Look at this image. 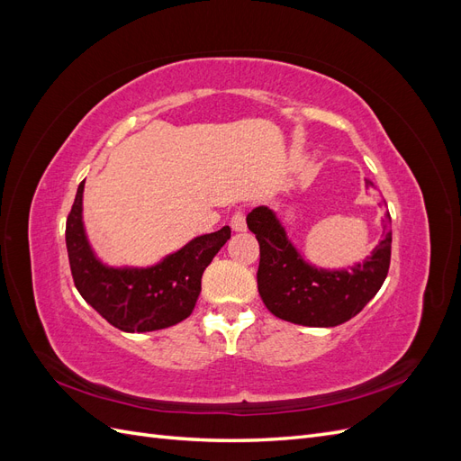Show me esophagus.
Instances as JSON below:
<instances>
[{
  "mask_svg": "<svg viewBox=\"0 0 461 461\" xmlns=\"http://www.w3.org/2000/svg\"><path fill=\"white\" fill-rule=\"evenodd\" d=\"M230 227H232V230H236V232H244V230H246V215H244V212H236V213L232 215Z\"/></svg>",
  "mask_w": 461,
  "mask_h": 461,
  "instance_id": "esophagus-1",
  "label": "esophagus"
}]
</instances>
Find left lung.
I'll return each instance as SVG.
<instances>
[{"mask_svg": "<svg viewBox=\"0 0 461 461\" xmlns=\"http://www.w3.org/2000/svg\"><path fill=\"white\" fill-rule=\"evenodd\" d=\"M366 185L375 188L371 180ZM246 222L259 242V296L278 319L303 327L342 325L364 310L384 283L393 246L388 212L383 240L350 269H323L305 261L267 205L252 209Z\"/></svg>", "mask_w": 461, "mask_h": 461, "instance_id": "left-lung-1", "label": "left lung"}]
</instances>
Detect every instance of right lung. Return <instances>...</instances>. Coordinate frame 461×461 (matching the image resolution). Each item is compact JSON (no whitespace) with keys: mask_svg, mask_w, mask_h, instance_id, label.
I'll list each match as a JSON object with an SVG mask.
<instances>
[{"mask_svg":"<svg viewBox=\"0 0 461 461\" xmlns=\"http://www.w3.org/2000/svg\"><path fill=\"white\" fill-rule=\"evenodd\" d=\"M85 180L67 217L65 240L77 290L107 323L124 332H149L186 319L198 302L202 275L230 239V229L192 239L149 267H111L95 256L82 221Z\"/></svg>","mask_w":461,"mask_h":461,"instance_id":"1","label":"right lung"}]
</instances>
